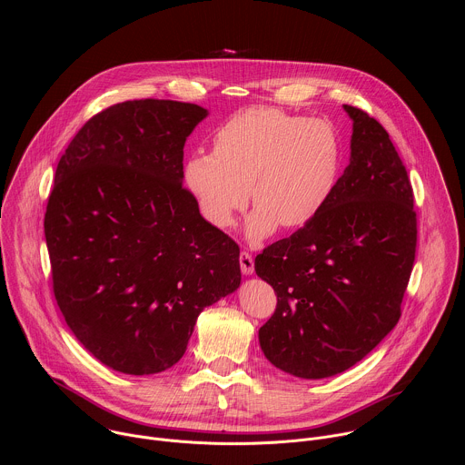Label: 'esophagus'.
Listing matches in <instances>:
<instances>
[{"mask_svg": "<svg viewBox=\"0 0 465 465\" xmlns=\"http://www.w3.org/2000/svg\"><path fill=\"white\" fill-rule=\"evenodd\" d=\"M239 262H241V271L242 274L250 276L253 272V257L248 252H241L239 255Z\"/></svg>", "mask_w": 465, "mask_h": 465, "instance_id": "esophagus-1", "label": "esophagus"}]
</instances>
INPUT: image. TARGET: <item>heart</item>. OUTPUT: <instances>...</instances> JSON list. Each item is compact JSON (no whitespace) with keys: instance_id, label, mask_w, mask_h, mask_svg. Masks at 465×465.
I'll return each instance as SVG.
<instances>
[{"instance_id":"heart-1","label":"heart","mask_w":465,"mask_h":465,"mask_svg":"<svg viewBox=\"0 0 465 465\" xmlns=\"http://www.w3.org/2000/svg\"><path fill=\"white\" fill-rule=\"evenodd\" d=\"M342 162L335 126L325 119L252 106L224 121L213 134V154L194 153L183 165V183L203 217L230 228L248 203L250 239L276 226L309 224L333 194Z\"/></svg>"}]
</instances>
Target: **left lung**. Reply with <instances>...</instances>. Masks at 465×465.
<instances>
[{"mask_svg":"<svg viewBox=\"0 0 465 465\" xmlns=\"http://www.w3.org/2000/svg\"><path fill=\"white\" fill-rule=\"evenodd\" d=\"M351 158L323 210L255 257L278 305L259 329L276 368L323 379L362 361L400 322L418 221L407 169L384 126L344 104Z\"/></svg>","mask_w":465,"mask_h":465,"instance_id":"obj_1","label":"left lung"}]
</instances>
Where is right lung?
I'll return each mask as SVG.
<instances>
[{"label": "right lung", "mask_w": 465, "mask_h": 465, "mask_svg": "<svg viewBox=\"0 0 465 465\" xmlns=\"http://www.w3.org/2000/svg\"><path fill=\"white\" fill-rule=\"evenodd\" d=\"M208 110L124 101L94 115L62 154L44 232L53 292L104 366L151 375L185 353L198 314L241 283L239 246L183 180V145Z\"/></svg>", "instance_id": "add662e5"}]
</instances>
